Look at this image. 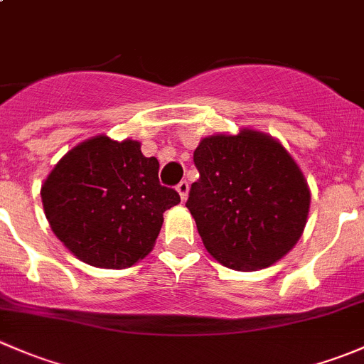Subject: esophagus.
<instances>
[{
    "label": "esophagus",
    "instance_id": "1",
    "mask_svg": "<svg viewBox=\"0 0 364 364\" xmlns=\"http://www.w3.org/2000/svg\"><path fill=\"white\" fill-rule=\"evenodd\" d=\"M176 190H178L179 197H181V200H183V203H185V200L188 199V190H190L188 183H186V181H181V183H179L178 186H176Z\"/></svg>",
    "mask_w": 364,
    "mask_h": 364
}]
</instances>
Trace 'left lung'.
I'll return each instance as SVG.
<instances>
[{
  "label": "left lung",
  "mask_w": 364,
  "mask_h": 364,
  "mask_svg": "<svg viewBox=\"0 0 364 364\" xmlns=\"http://www.w3.org/2000/svg\"><path fill=\"white\" fill-rule=\"evenodd\" d=\"M193 161L200 178L186 208L213 259L229 269L257 271L296 247L310 211V186L278 139L252 128L209 135Z\"/></svg>",
  "instance_id": "8db88e82"
}]
</instances>
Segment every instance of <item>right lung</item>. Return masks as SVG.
I'll return each instance as SVG.
<instances>
[{
    "mask_svg": "<svg viewBox=\"0 0 364 364\" xmlns=\"http://www.w3.org/2000/svg\"><path fill=\"white\" fill-rule=\"evenodd\" d=\"M159 168L139 141L86 139L54 165L40 190L50 229L90 266H134L155 247L164 213L181 200L160 185Z\"/></svg>",
    "mask_w": 364,
    "mask_h": 364,
    "instance_id": "1",
    "label": "right lung"
}]
</instances>
